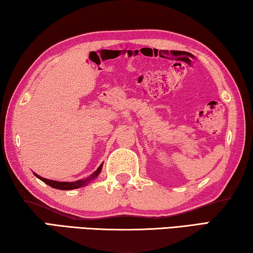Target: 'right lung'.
Instances as JSON below:
<instances>
[{
	"instance_id": "add662e5",
	"label": "right lung",
	"mask_w": 253,
	"mask_h": 253,
	"mask_svg": "<svg viewBox=\"0 0 253 253\" xmlns=\"http://www.w3.org/2000/svg\"><path fill=\"white\" fill-rule=\"evenodd\" d=\"M103 167V164L99 166L97 168V170L95 171L92 176L87 179H84V180H76V181H72V183H68V181H56V180H50V179H47V178H43V177H40L39 175H37L35 173L36 177H38L40 180H42L43 183H45L47 185L50 186L52 188H56V189H61V190H70V189H75L78 187H82L83 185L87 184L90 179H93V178L97 177L98 173L101 172V169Z\"/></svg>"
}]
</instances>
